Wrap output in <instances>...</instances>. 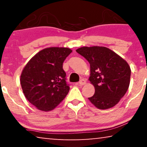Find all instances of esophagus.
Segmentation results:
<instances>
[{
	"label": "esophagus",
	"mask_w": 147,
	"mask_h": 147,
	"mask_svg": "<svg viewBox=\"0 0 147 147\" xmlns=\"http://www.w3.org/2000/svg\"><path fill=\"white\" fill-rule=\"evenodd\" d=\"M86 80L84 79H82L79 82H78V84H80V85H81V86H83V85H84V84H86Z\"/></svg>",
	"instance_id": "esophagus-1"
}]
</instances>
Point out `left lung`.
<instances>
[{"label": "left lung", "mask_w": 147, "mask_h": 147, "mask_svg": "<svg viewBox=\"0 0 147 147\" xmlns=\"http://www.w3.org/2000/svg\"><path fill=\"white\" fill-rule=\"evenodd\" d=\"M76 51L90 63L89 80L95 88L88 98L91 103L101 110L117 104L129 87L131 70L127 62L105 47H83Z\"/></svg>", "instance_id": "left-lung-1"}]
</instances>
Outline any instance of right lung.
<instances>
[{"instance_id":"right-lung-1","label":"right lung","mask_w":147,"mask_h":147,"mask_svg":"<svg viewBox=\"0 0 147 147\" xmlns=\"http://www.w3.org/2000/svg\"><path fill=\"white\" fill-rule=\"evenodd\" d=\"M72 51L66 47L46 48L30 59L22 71L21 85L30 103L42 111L54 109L69 90L63 63Z\"/></svg>"}]
</instances>
